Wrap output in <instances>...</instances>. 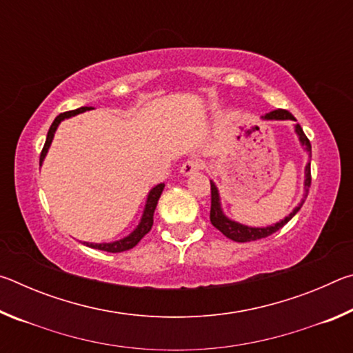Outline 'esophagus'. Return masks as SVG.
Here are the masks:
<instances>
[{"label": "esophagus", "mask_w": 353, "mask_h": 353, "mask_svg": "<svg viewBox=\"0 0 353 353\" xmlns=\"http://www.w3.org/2000/svg\"><path fill=\"white\" fill-rule=\"evenodd\" d=\"M204 168V163H202V160L199 159H191V160H187L182 166H181V174L182 176H191L194 174L196 171H199Z\"/></svg>", "instance_id": "1"}]
</instances>
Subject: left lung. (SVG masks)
Segmentation results:
<instances>
[{
    "label": "left lung",
    "mask_w": 353,
    "mask_h": 353,
    "mask_svg": "<svg viewBox=\"0 0 353 353\" xmlns=\"http://www.w3.org/2000/svg\"><path fill=\"white\" fill-rule=\"evenodd\" d=\"M261 119H265V121H285V119L296 121V118L292 117L288 110H282V109L266 113V115L261 117ZM294 132L297 135L299 143H301L303 151L308 154V157H312V145H310L307 135L303 134L301 124H294ZM310 183H312V172H310V160H308V163L305 165V179H303V198L301 199V202H299V204L292 208V212L288 214V216H285L283 219L277 221V223L266 225V227H252V225L238 223V221L227 216L223 210V204H221V194H219L216 183L210 181V185H212L210 221H212V224L221 232V234L236 243H248V241L261 240V238L270 236L274 234V232L282 229V227L288 223V221L294 216L299 210H301V207L303 205V202H305L307 196H308Z\"/></svg>",
    "instance_id": "obj_1"
}]
</instances>
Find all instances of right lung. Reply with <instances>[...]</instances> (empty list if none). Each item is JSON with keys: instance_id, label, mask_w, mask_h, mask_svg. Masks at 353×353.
<instances>
[{"instance_id": "right-lung-1", "label": "right lung", "mask_w": 353, "mask_h": 353, "mask_svg": "<svg viewBox=\"0 0 353 353\" xmlns=\"http://www.w3.org/2000/svg\"><path fill=\"white\" fill-rule=\"evenodd\" d=\"M87 110H90V107H81V109L65 112V113H61L59 117H56V119L51 124L50 130H48L45 146H43V149H41L40 166L43 165V160L46 157V154H48V151H50V146L52 143V139H54V134H56V130L59 128V124H61L63 119L76 117V115H79V113L87 112ZM163 188H165V183H159V185H155V187H152L151 191H149L146 202H145V208H143V213H141V218L139 221V224H137L135 229L130 232L129 235L119 238V240L110 241V243H88V241H83V244H85V246H88V248L99 249V250H104V252H112V254L123 252V250L132 249L134 246H137L141 238L145 236L149 230H151L152 223H154V219H152L154 218V210H155V207H157V202H159L160 194H162Z\"/></svg>"}]
</instances>
